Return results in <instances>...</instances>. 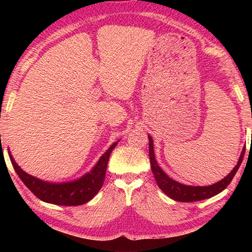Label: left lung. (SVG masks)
Segmentation results:
<instances>
[{
  "label": "left lung",
  "instance_id": "obj_1",
  "mask_svg": "<svg viewBox=\"0 0 252 252\" xmlns=\"http://www.w3.org/2000/svg\"><path fill=\"white\" fill-rule=\"evenodd\" d=\"M149 138V157H150V164L152 169V173L155 176L158 187L163 191V192L176 201L180 202H193V201H200V200H204L208 198H211L213 195L220 193L223 191L225 188L234 177V174L238 171L239 167H240L242 159H244L246 148L242 149V152L239 160L237 162L236 167H234L231 172H230L227 177H224L222 180L213 183L211 186H187L182 185V183L178 182L173 179L170 178L163 170H162L158 162L156 160L155 150H153V140L150 135Z\"/></svg>",
  "mask_w": 252,
  "mask_h": 252
}]
</instances>
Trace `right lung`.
I'll list each match as a JSON object with an SVG mask.
<instances>
[{
  "instance_id": "1",
  "label": "right lung",
  "mask_w": 252,
  "mask_h": 252,
  "mask_svg": "<svg viewBox=\"0 0 252 252\" xmlns=\"http://www.w3.org/2000/svg\"><path fill=\"white\" fill-rule=\"evenodd\" d=\"M118 142L111 144V147L101 156L99 161L88 173L76 180L60 183L44 181L31 176L19 167L10 150L8 156L21 180L42 201L58 206H81L90 201L102 188L110 155Z\"/></svg>"
}]
</instances>
